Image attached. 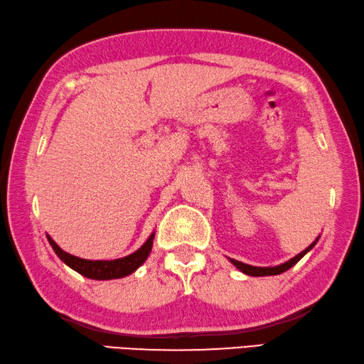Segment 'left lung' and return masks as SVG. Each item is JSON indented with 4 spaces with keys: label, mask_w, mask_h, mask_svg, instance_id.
Returning <instances> with one entry per match:
<instances>
[{
    "label": "left lung",
    "mask_w": 364,
    "mask_h": 364,
    "mask_svg": "<svg viewBox=\"0 0 364 364\" xmlns=\"http://www.w3.org/2000/svg\"><path fill=\"white\" fill-rule=\"evenodd\" d=\"M318 240V239H316ZM316 240L312 243V245L310 247H307L306 250L302 251V253H299V255H296L293 259H289V261H287V262H283V264H280V266H275V267H256V266H250V264H243V262H240V261H235V259H230V262L234 264V266L239 269V270H242L243 274H247V275H251V277H266V275H279V274H283L285 272V270H288L289 267H293L294 264L301 259V257L307 253V251H310L312 250L314 247H315V243H316Z\"/></svg>",
    "instance_id": "left-lung-1"
}]
</instances>
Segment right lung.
<instances>
[{"label": "right lung", "mask_w": 364, "mask_h": 364, "mask_svg": "<svg viewBox=\"0 0 364 364\" xmlns=\"http://www.w3.org/2000/svg\"><path fill=\"white\" fill-rule=\"evenodd\" d=\"M48 240L50 247L54 248L57 256L70 266L73 270H76L87 279L94 280H111V279H122V277L129 275L141 266V264L146 261V257L151 253V248H153V240H154V232L149 235V239L143 243L141 248H138L135 253H132L121 259H113V261H90V259H82V257L73 256L67 251H63L57 243L50 239L48 235Z\"/></svg>", "instance_id": "right-lung-1"}]
</instances>
